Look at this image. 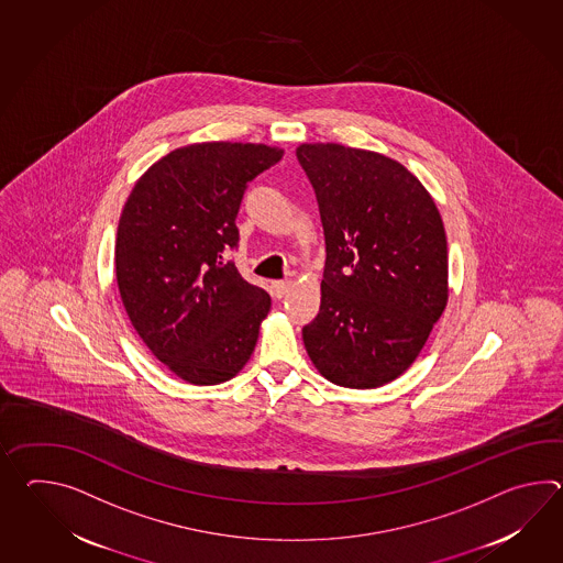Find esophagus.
Listing matches in <instances>:
<instances>
[{
  "mask_svg": "<svg viewBox=\"0 0 563 563\" xmlns=\"http://www.w3.org/2000/svg\"><path fill=\"white\" fill-rule=\"evenodd\" d=\"M288 288H290V280H275V283H273V292H275L276 299L285 297L288 292Z\"/></svg>",
  "mask_w": 563,
  "mask_h": 563,
  "instance_id": "obj_1",
  "label": "esophagus"
}]
</instances>
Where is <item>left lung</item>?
I'll return each mask as SVG.
<instances>
[{
	"label": "left lung",
	"instance_id": "obj_1",
	"mask_svg": "<svg viewBox=\"0 0 563 563\" xmlns=\"http://www.w3.org/2000/svg\"><path fill=\"white\" fill-rule=\"evenodd\" d=\"M325 232L321 309L302 327L329 382L379 388L404 374L449 300L437 203L401 163L339 143H302Z\"/></svg>",
	"mask_w": 563,
	"mask_h": 563
}]
</instances>
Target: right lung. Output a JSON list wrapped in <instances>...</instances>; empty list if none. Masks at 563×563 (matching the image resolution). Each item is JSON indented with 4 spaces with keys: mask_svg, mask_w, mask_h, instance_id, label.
<instances>
[{
    "mask_svg": "<svg viewBox=\"0 0 563 563\" xmlns=\"http://www.w3.org/2000/svg\"><path fill=\"white\" fill-rule=\"evenodd\" d=\"M285 151L254 143H196L141 175L126 200L114 271L126 314L151 353L196 386L228 382L251 360L271 297L225 261L256 175Z\"/></svg>",
    "mask_w": 563,
    "mask_h": 563,
    "instance_id": "obj_1",
    "label": "right lung"
}]
</instances>
